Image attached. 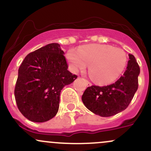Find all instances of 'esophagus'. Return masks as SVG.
<instances>
[{
	"mask_svg": "<svg viewBox=\"0 0 151 151\" xmlns=\"http://www.w3.org/2000/svg\"><path fill=\"white\" fill-rule=\"evenodd\" d=\"M85 81H86V83L87 86H91V83H90L88 81H87V80H85Z\"/></svg>",
	"mask_w": 151,
	"mask_h": 151,
	"instance_id": "obj_1",
	"label": "esophagus"
}]
</instances>
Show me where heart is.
I'll return each instance as SVG.
<instances>
[{"instance_id": "b5f03b06", "label": "heart", "mask_w": 151, "mask_h": 151, "mask_svg": "<svg viewBox=\"0 0 151 151\" xmlns=\"http://www.w3.org/2000/svg\"><path fill=\"white\" fill-rule=\"evenodd\" d=\"M73 70H83L88 65V74L93 81L101 85L114 82L126 67L127 57L120 48L111 45H91L78 48L77 52L70 50L66 55Z\"/></svg>"}]
</instances>
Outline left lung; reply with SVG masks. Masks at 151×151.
<instances>
[{"instance_id":"1","label":"left lung","mask_w":151,"mask_h":151,"mask_svg":"<svg viewBox=\"0 0 151 151\" xmlns=\"http://www.w3.org/2000/svg\"><path fill=\"white\" fill-rule=\"evenodd\" d=\"M126 70L114 83L104 86H91L85 90L82 101L86 108L101 116H111L129 106L138 88L140 67L129 55Z\"/></svg>"}]
</instances>
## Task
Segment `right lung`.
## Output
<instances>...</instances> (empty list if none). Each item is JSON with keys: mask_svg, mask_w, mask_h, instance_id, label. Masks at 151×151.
Instances as JSON below:
<instances>
[{"mask_svg": "<svg viewBox=\"0 0 151 151\" xmlns=\"http://www.w3.org/2000/svg\"><path fill=\"white\" fill-rule=\"evenodd\" d=\"M68 68L64 52L58 43L26 56L19 68L14 95L18 109L27 119L44 122L55 116L61 90L78 77Z\"/></svg>", "mask_w": 151, "mask_h": 151, "instance_id": "obj_1", "label": "right lung"}]
</instances>
